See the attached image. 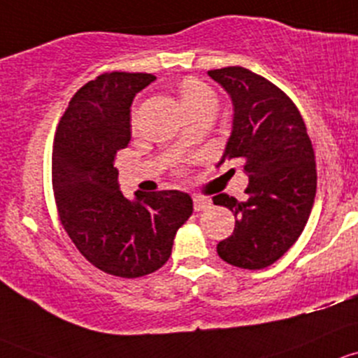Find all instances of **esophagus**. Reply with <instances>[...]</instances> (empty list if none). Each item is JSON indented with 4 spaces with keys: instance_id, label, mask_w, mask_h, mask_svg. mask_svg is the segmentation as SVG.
Listing matches in <instances>:
<instances>
[{
    "instance_id": "34e87169",
    "label": "esophagus",
    "mask_w": 358,
    "mask_h": 358,
    "mask_svg": "<svg viewBox=\"0 0 358 358\" xmlns=\"http://www.w3.org/2000/svg\"><path fill=\"white\" fill-rule=\"evenodd\" d=\"M193 206L196 212H203V210H208L212 206V201L206 200V198H194Z\"/></svg>"
}]
</instances>
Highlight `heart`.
<instances>
[{
	"label": "heart",
	"mask_w": 358,
	"mask_h": 358,
	"mask_svg": "<svg viewBox=\"0 0 358 358\" xmlns=\"http://www.w3.org/2000/svg\"><path fill=\"white\" fill-rule=\"evenodd\" d=\"M179 96H180V103H182V106L186 110L215 103L212 90L198 79L182 80V84H180L179 87Z\"/></svg>",
	"instance_id": "heart-1"
}]
</instances>
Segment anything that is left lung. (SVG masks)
<instances>
[{"label":"left lung","instance_id":"1","mask_svg":"<svg viewBox=\"0 0 358 358\" xmlns=\"http://www.w3.org/2000/svg\"><path fill=\"white\" fill-rule=\"evenodd\" d=\"M233 101V131L220 164L239 158L248 176L245 201L226 193L213 203L236 217L217 253L234 267H268L294 245L315 200V155L296 105L265 77L245 67L208 70Z\"/></svg>","mask_w":358,"mask_h":358}]
</instances>
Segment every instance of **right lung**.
I'll use <instances>...</instances> for the list:
<instances>
[{"label": "right lung", "instance_id": "add662e5", "mask_svg": "<svg viewBox=\"0 0 358 358\" xmlns=\"http://www.w3.org/2000/svg\"><path fill=\"white\" fill-rule=\"evenodd\" d=\"M157 77L110 72L84 84L58 124L53 141V191L69 238L94 267L117 278L158 271L176 233L193 213L178 189L120 193L117 152L131 141L132 99Z\"/></svg>", "mask_w": 358, "mask_h": 358}]
</instances>
